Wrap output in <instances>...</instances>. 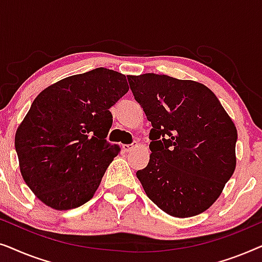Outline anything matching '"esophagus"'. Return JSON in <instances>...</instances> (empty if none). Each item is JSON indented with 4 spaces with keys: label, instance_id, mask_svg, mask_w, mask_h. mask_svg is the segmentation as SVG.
<instances>
[{
    "label": "esophagus",
    "instance_id": "1",
    "mask_svg": "<svg viewBox=\"0 0 262 262\" xmlns=\"http://www.w3.org/2000/svg\"><path fill=\"white\" fill-rule=\"evenodd\" d=\"M135 148V145L134 144H124L123 145V150L125 152H128V151H131L132 149Z\"/></svg>",
    "mask_w": 262,
    "mask_h": 262
}]
</instances>
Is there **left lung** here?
<instances>
[{
  "instance_id": "8db88e82",
  "label": "left lung",
  "mask_w": 262,
  "mask_h": 262,
  "mask_svg": "<svg viewBox=\"0 0 262 262\" xmlns=\"http://www.w3.org/2000/svg\"><path fill=\"white\" fill-rule=\"evenodd\" d=\"M152 125L148 166L138 170L146 195L174 217L209 209L235 170L237 130L206 85L167 75L128 76Z\"/></svg>"
}]
</instances>
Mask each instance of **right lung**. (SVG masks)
<instances>
[{
    "instance_id": "add662e5",
    "label": "right lung",
    "mask_w": 262,
    "mask_h": 262,
    "mask_svg": "<svg viewBox=\"0 0 262 262\" xmlns=\"http://www.w3.org/2000/svg\"><path fill=\"white\" fill-rule=\"evenodd\" d=\"M125 75L96 68L44 89L15 135L20 170L46 205L69 210L91 200L119 148L106 141L110 108L126 94Z\"/></svg>"
}]
</instances>
